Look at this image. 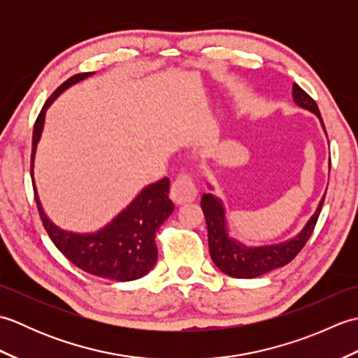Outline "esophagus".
Wrapping results in <instances>:
<instances>
[{"instance_id": "34e87169", "label": "esophagus", "mask_w": 358, "mask_h": 358, "mask_svg": "<svg viewBox=\"0 0 358 358\" xmlns=\"http://www.w3.org/2000/svg\"><path fill=\"white\" fill-rule=\"evenodd\" d=\"M196 186L189 175H180L171 186V199L175 204L191 203L196 199Z\"/></svg>"}]
</instances>
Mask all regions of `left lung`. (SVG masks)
I'll use <instances>...</instances> for the list:
<instances>
[{"instance_id": "left-lung-1", "label": "left lung", "mask_w": 358, "mask_h": 358, "mask_svg": "<svg viewBox=\"0 0 358 358\" xmlns=\"http://www.w3.org/2000/svg\"><path fill=\"white\" fill-rule=\"evenodd\" d=\"M292 98L294 103L299 106V108L306 109L309 112H313L314 115H317L326 134L317 103L299 85H295V83L292 86ZM208 186L209 189H212L209 183ZM324 195L322 196L315 212L313 217L308 220L305 227H303L299 234L294 235L292 238L277 243V245L246 246L229 235V227H227L226 209L223 201L214 194H203L201 209L204 218H206L209 252L212 262H214L217 268L223 273H226V275L235 278H255L263 275V273H268L273 269L287 264L300 252L303 246L306 245V241L309 240L310 234H313L318 215H320L322 212Z\"/></svg>"}]
</instances>
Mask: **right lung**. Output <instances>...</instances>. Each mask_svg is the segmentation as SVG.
I'll list each match as a JSON object with an SVG mask.
<instances>
[{
  "instance_id": "add662e5",
  "label": "right lung",
  "mask_w": 358,
  "mask_h": 358,
  "mask_svg": "<svg viewBox=\"0 0 358 358\" xmlns=\"http://www.w3.org/2000/svg\"><path fill=\"white\" fill-rule=\"evenodd\" d=\"M94 73L95 72L78 73L64 81L44 103L40 115L35 121L32 166H30L35 201L44 229L48 231L53 245L58 248V250H62L67 260L96 277L115 281H132L146 275L157 263L158 250L155 245V234L173 210V203L167 196L169 178H163L157 183L143 187L141 192L129 203V206L113 217L108 224L89 234L64 231L53 223L43 209L34 178L35 154L38 143L41 140L45 112L49 106L66 89L92 77Z\"/></svg>"
}]
</instances>
